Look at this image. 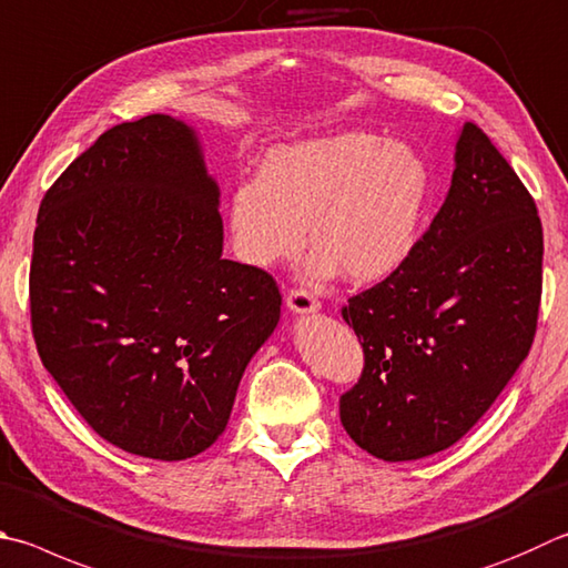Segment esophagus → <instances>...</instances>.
<instances>
[{
  "label": "esophagus",
  "instance_id": "34e87169",
  "mask_svg": "<svg viewBox=\"0 0 568 568\" xmlns=\"http://www.w3.org/2000/svg\"><path fill=\"white\" fill-rule=\"evenodd\" d=\"M285 305L293 315H315L320 311V303L313 295H307L303 291H291L285 295Z\"/></svg>",
  "mask_w": 568,
  "mask_h": 568
}]
</instances>
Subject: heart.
Here are the masks:
<instances>
[{"label":"heart","mask_w":568,"mask_h":568,"mask_svg":"<svg viewBox=\"0 0 568 568\" xmlns=\"http://www.w3.org/2000/svg\"><path fill=\"white\" fill-rule=\"evenodd\" d=\"M432 171L405 141L363 129L277 143L257 176L233 185L229 231L239 261L273 267L305 245L313 283L375 285L399 273L425 233Z\"/></svg>","instance_id":"obj_1"}]
</instances>
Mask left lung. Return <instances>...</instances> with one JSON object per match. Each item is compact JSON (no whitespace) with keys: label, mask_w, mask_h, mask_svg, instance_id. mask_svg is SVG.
<instances>
[{"label":"left lung","mask_w":568,"mask_h":568,"mask_svg":"<svg viewBox=\"0 0 568 568\" xmlns=\"http://www.w3.org/2000/svg\"><path fill=\"white\" fill-rule=\"evenodd\" d=\"M541 257L534 199L467 121L447 199L415 255L343 307L365 349L363 377L339 397L357 447L385 462L422 459L477 425L529 355Z\"/></svg>","instance_id":"obj_1"}]
</instances>
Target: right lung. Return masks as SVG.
I'll return each mask as SVG.
<instances>
[{
    "label": "right lung",
    "instance_id": "add662e5",
    "mask_svg": "<svg viewBox=\"0 0 568 568\" xmlns=\"http://www.w3.org/2000/svg\"><path fill=\"white\" fill-rule=\"evenodd\" d=\"M219 209L199 131L166 113L101 133L39 205V357L89 427L131 455L209 449L281 320L273 277L223 257Z\"/></svg>",
    "mask_w": 568,
    "mask_h": 568
}]
</instances>
